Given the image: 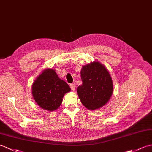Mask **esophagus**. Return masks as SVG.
Here are the masks:
<instances>
[{"label": "esophagus", "instance_id": "34e87169", "mask_svg": "<svg viewBox=\"0 0 152 152\" xmlns=\"http://www.w3.org/2000/svg\"><path fill=\"white\" fill-rule=\"evenodd\" d=\"M69 86H70V88H71L72 91L75 90V84H71L69 85Z\"/></svg>", "mask_w": 152, "mask_h": 152}]
</instances>
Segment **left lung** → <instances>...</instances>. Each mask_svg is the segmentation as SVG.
<instances>
[{
  "instance_id": "8db88e82",
  "label": "left lung",
  "mask_w": 152,
  "mask_h": 152,
  "mask_svg": "<svg viewBox=\"0 0 152 152\" xmlns=\"http://www.w3.org/2000/svg\"><path fill=\"white\" fill-rule=\"evenodd\" d=\"M83 84L77 88V94L82 104L89 110L106 105L113 94V82L108 70L101 62H91L82 67Z\"/></svg>"
}]
</instances>
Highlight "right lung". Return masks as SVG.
<instances>
[{
	"label": "right lung",
	"instance_id": "1",
	"mask_svg": "<svg viewBox=\"0 0 152 152\" xmlns=\"http://www.w3.org/2000/svg\"><path fill=\"white\" fill-rule=\"evenodd\" d=\"M71 91L68 84L58 77L55 70L46 68L33 83V97L40 108L53 112L59 108L64 95Z\"/></svg>",
	"mask_w": 152,
	"mask_h": 152
}]
</instances>
